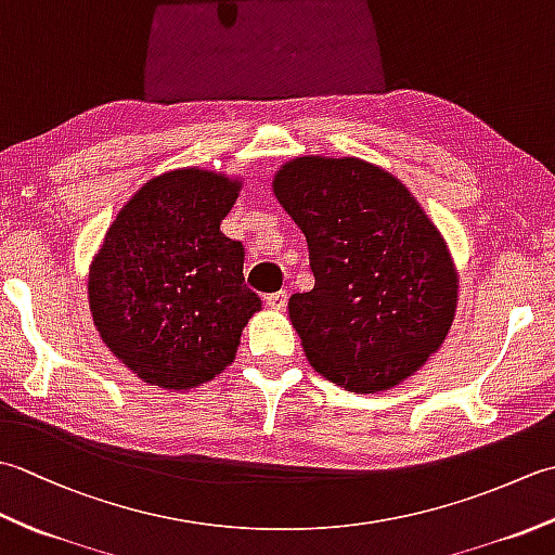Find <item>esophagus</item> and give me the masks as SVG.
Returning <instances> with one entry per match:
<instances>
[{"label": "esophagus", "instance_id": "34e87169", "mask_svg": "<svg viewBox=\"0 0 555 555\" xmlns=\"http://www.w3.org/2000/svg\"><path fill=\"white\" fill-rule=\"evenodd\" d=\"M264 302L269 305L271 310H286V305H288V293H286V291L269 293V296L264 298Z\"/></svg>", "mask_w": 555, "mask_h": 555}]
</instances>
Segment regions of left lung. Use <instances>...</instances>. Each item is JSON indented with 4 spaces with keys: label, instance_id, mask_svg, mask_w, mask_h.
I'll use <instances>...</instances> for the list:
<instances>
[{
    "label": "left lung",
    "instance_id": "8db88e82",
    "mask_svg": "<svg viewBox=\"0 0 555 555\" xmlns=\"http://www.w3.org/2000/svg\"><path fill=\"white\" fill-rule=\"evenodd\" d=\"M274 195L305 233L314 288L291 322L312 367L356 393L391 388L443 344L457 300L448 247L396 176L356 157H298Z\"/></svg>",
    "mask_w": 555,
    "mask_h": 555
}]
</instances>
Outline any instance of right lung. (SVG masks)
<instances>
[{"mask_svg": "<svg viewBox=\"0 0 555 555\" xmlns=\"http://www.w3.org/2000/svg\"><path fill=\"white\" fill-rule=\"evenodd\" d=\"M241 183L203 169L147 181L114 219L90 267V312L104 344L159 388L209 382L235 358L259 310L245 247L219 231Z\"/></svg>", "mask_w": 555, "mask_h": 555, "instance_id": "right-lung-1", "label": "right lung"}]
</instances>
